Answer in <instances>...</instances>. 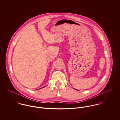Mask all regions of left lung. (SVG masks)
Listing matches in <instances>:
<instances>
[{
	"instance_id": "8db88e82",
	"label": "left lung",
	"mask_w": 120,
	"mask_h": 120,
	"mask_svg": "<svg viewBox=\"0 0 120 120\" xmlns=\"http://www.w3.org/2000/svg\"><path fill=\"white\" fill-rule=\"evenodd\" d=\"M75 90H76V89H75Z\"/></svg>"
}]
</instances>
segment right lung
I'll list each match as a JSON object with an SVG mask.
<instances>
[{"mask_svg":"<svg viewBox=\"0 0 120 120\" xmlns=\"http://www.w3.org/2000/svg\"><path fill=\"white\" fill-rule=\"evenodd\" d=\"M45 87V86H44V87H42V88H40V89H41V88H44V87Z\"/></svg>","mask_w":120,"mask_h":120,"instance_id":"right-lung-1","label":"right lung"}]
</instances>
